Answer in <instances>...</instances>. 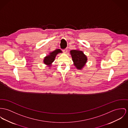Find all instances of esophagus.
<instances>
[{"label": "esophagus", "instance_id": "esophagus-1", "mask_svg": "<svg viewBox=\"0 0 128 128\" xmlns=\"http://www.w3.org/2000/svg\"><path fill=\"white\" fill-rule=\"evenodd\" d=\"M63 52H64V53H66L68 51V49H67V48H66V49L63 50Z\"/></svg>", "mask_w": 128, "mask_h": 128}]
</instances>
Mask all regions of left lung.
<instances>
[{"label": "left lung", "instance_id": "left-lung-1", "mask_svg": "<svg viewBox=\"0 0 128 128\" xmlns=\"http://www.w3.org/2000/svg\"><path fill=\"white\" fill-rule=\"evenodd\" d=\"M70 54L76 67L78 70L82 69L87 61V58L83 52L77 50H73L70 51Z\"/></svg>", "mask_w": 128, "mask_h": 128}]
</instances>
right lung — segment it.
Wrapping results in <instances>:
<instances>
[{
	"label": "right lung",
	"mask_w": 128,
	"mask_h": 128,
	"mask_svg": "<svg viewBox=\"0 0 128 128\" xmlns=\"http://www.w3.org/2000/svg\"><path fill=\"white\" fill-rule=\"evenodd\" d=\"M61 52H62V51L60 49L56 50L54 51L50 52L49 54L45 57L44 59L43 60L44 63L50 67L51 66L52 63L54 61L56 56L58 54Z\"/></svg>",
	"instance_id": "1"
}]
</instances>
